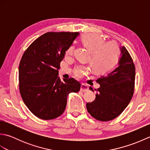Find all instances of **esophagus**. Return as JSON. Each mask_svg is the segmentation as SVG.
<instances>
[{
  "mask_svg": "<svg viewBox=\"0 0 150 150\" xmlns=\"http://www.w3.org/2000/svg\"><path fill=\"white\" fill-rule=\"evenodd\" d=\"M89 90L88 87L86 85H84V84H82L81 85V91L82 92H86V91H88Z\"/></svg>",
  "mask_w": 150,
  "mask_h": 150,
  "instance_id": "obj_1",
  "label": "esophagus"
}]
</instances>
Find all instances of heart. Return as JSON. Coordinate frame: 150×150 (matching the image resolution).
Here are the masks:
<instances>
[{
	"label": "heart",
	"instance_id": "b5f03b06",
	"mask_svg": "<svg viewBox=\"0 0 150 150\" xmlns=\"http://www.w3.org/2000/svg\"><path fill=\"white\" fill-rule=\"evenodd\" d=\"M82 43L91 53L90 64L93 71L103 73L115 65L120 55L119 46L115 42H106L103 37L94 33L86 34L82 37ZM75 46H70L66 51V55L71 56L74 52ZM90 71V68L86 65H78L73 69L77 78H82Z\"/></svg>",
	"mask_w": 150,
	"mask_h": 150
}]
</instances>
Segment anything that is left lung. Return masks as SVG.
Returning <instances> with one entry per match:
<instances>
[{"instance_id":"left-lung-1","label":"left lung","mask_w":150,"mask_h":150,"mask_svg":"<svg viewBox=\"0 0 150 150\" xmlns=\"http://www.w3.org/2000/svg\"><path fill=\"white\" fill-rule=\"evenodd\" d=\"M122 57L119 66L96 82L100 85L92 103L86 104L91 115L98 120L106 122L115 119L128 106L135 88V67L131 55L124 46L121 47ZM90 89L93 91L92 88Z\"/></svg>"}]
</instances>
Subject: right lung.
Instances as JSON below:
<instances>
[{"label":"right lung","instance_id":"obj_1","mask_svg":"<svg viewBox=\"0 0 150 150\" xmlns=\"http://www.w3.org/2000/svg\"><path fill=\"white\" fill-rule=\"evenodd\" d=\"M79 32H47L34 40L22 55L19 90L28 109L39 119L52 120L65 110L67 97L81 85L74 79L59 77L60 63Z\"/></svg>","mask_w":150,"mask_h":150}]
</instances>
